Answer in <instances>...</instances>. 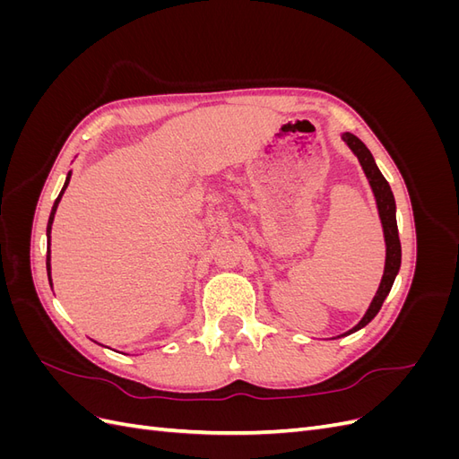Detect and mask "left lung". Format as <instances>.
Returning <instances> with one entry per match:
<instances>
[{
	"label": "left lung",
	"mask_w": 459,
	"mask_h": 459,
	"mask_svg": "<svg viewBox=\"0 0 459 459\" xmlns=\"http://www.w3.org/2000/svg\"><path fill=\"white\" fill-rule=\"evenodd\" d=\"M341 137H342V142L349 145V149L358 157V162L362 164V170H364L368 182L371 186L375 203H377V211H379V218H381L383 235H385V245H386L385 272H383L377 293H375L364 317L359 319V322L352 329H349L346 333H342V335H339V337H346V335H351V333H356L358 329L366 327L371 322V319L377 316V312L381 310L383 302H385L386 295L391 293L393 283H394L398 270H400L402 247H400L398 226H396V203H394V195H393L391 186H388L385 176L377 169V164H375V159L369 152V149L362 142H359L354 134L344 132V134H341ZM339 337H335V339H339Z\"/></svg>",
	"instance_id": "obj_1"
}]
</instances>
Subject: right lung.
I'll return each mask as SVG.
<instances>
[{"mask_svg": "<svg viewBox=\"0 0 459 459\" xmlns=\"http://www.w3.org/2000/svg\"><path fill=\"white\" fill-rule=\"evenodd\" d=\"M71 174H73V172H68V174H66L65 186H63V189H61V193H59V197L55 199V203H53V208H51V214H49V220H48V260H46V266H48V277H49V285H51V251H49V245H51V224H53L55 212H57V206H59V203H61L63 193H65V189H66L68 182H71Z\"/></svg>", "mask_w": 459, "mask_h": 459, "instance_id": "add662e5", "label": "right lung"}]
</instances>
